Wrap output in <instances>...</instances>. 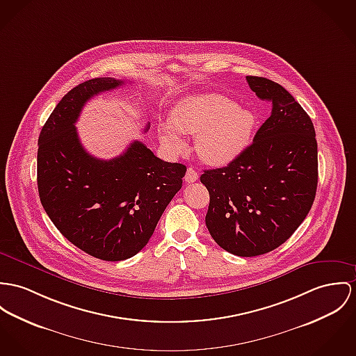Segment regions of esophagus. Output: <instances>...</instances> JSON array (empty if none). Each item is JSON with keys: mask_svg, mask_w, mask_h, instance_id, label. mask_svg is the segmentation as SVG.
<instances>
[{"mask_svg": "<svg viewBox=\"0 0 356 356\" xmlns=\"http://www.w3.org/2000/svg\"><path fill=\"white\" fill-rule=\"evenodd\" d=\"M197 177H199V173L193 169V168H188L187 169V173H186V181L188 183V184H191V183H195L196 180H197Z\"/></svg>", "mask_w": 356, "mask_h": 356, "instance_id": "obj_1", "label": "esophagus"}]
</instances>
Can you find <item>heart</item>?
Returning <instances> with one entry per match:
<instances>
[{
  "instance_id": "b5f03b06",
  "label": "heart",
  "mask_w": 356,
  "mask_h": 356,
  "mask_svg": "<svg viewBox=\"0 0 356 356\" xmlns=\"http://www.w3.org/2000/svg\"><path fill=\"white\" fill-rule=\"evenodd\" d=\"M256 127L253 112L236 106L220 93H199L181 99L161 124V139L173 152H181L184 134H196L195 150L207 164L225 165L245 150Z\"/></svg>"
}]
</instances>
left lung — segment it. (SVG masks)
<instances>
[{
  "label": "left lung",
  "instance_id": "8db88e82",
  "mask_svg": "<svg viewBox=\"0 0 356 356\" xmlns=\"http://www.w3.org/2000/svg\"><path fill=\"white\" fill-rule=\"evenodd\" d=\"M271 116L252 145L200 181L210 193L206 226L225 250L252 257L287 241L306 218L317 191V140L312 119L277 82L248 76Z\"/></svg>",
  "mask_w": 356,
  "mask_h": 356
}]
</instances>
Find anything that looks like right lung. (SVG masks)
<instances>
[{
	"instance_id": "add662e5",
	"label": "right lung",
	"mask_w": 356,
	"mask_h": 356,
	"mask_svg": "<svg viewBox=\"0 0 356 356\" xmlns=\"http://www.w3.org/2000/svg\"><path fill=\"white\" fill-rule=\"evenodd\" d=\"M123 83L102 77L73 88L38 140V190L44 211L73 245L106 261L133 257L149 243L187 170L160 160L139 140L112 160L96 159L82 147L74 126L82 107Z\"/></svg>"
}]
</instances>
